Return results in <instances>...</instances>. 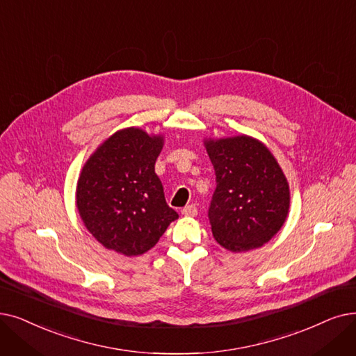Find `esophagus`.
<instances>
[{
	"instance_id": "obj_1",
	"label": "esophagus",
	"mask_w": 356,
	"mask_h": 356,
	"mask_svg": "<svg viewBox=\"0 0 356 356\" xmlns=\"http://www.w3.org/2000/svg\"><path fill=\"white\" fill-rule=\"evenodd\" d=\"M196 213H197L196 205H188L181 209V215H184V216H195Z\"/></svg>"
}]
</instances>
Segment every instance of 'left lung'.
<instances>
[{
    "label": "left lung",
    "instance_id": "8db88e82",
    "mask_svg": "<svg viewBox=\"0 0 356 356\" xmlns=\"http://www.w3.org/2000/svg\"><path fill=\"white\" fill-rule=\"evenodd\" d=\"M216 188L208 211L212 236L241 253L268 243L289 212V184L270 149L249 135L204 140Z\"/></svg>",
    "mask_w": 356,
    "mask_h": 356
}]
</instances>
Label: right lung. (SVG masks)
Segmentation results:
<instances>
[{
  "instance_id": "1",
  "label": "right lung",
  "mask_w": 356,
  "mask_h": 356,
  "mask_svg": "<svg viewBox=\"0 0 356 356\" xmlns=\"http://www.w3.org/2000/svg\"><path fill=\"white\" fill-rule=\"evenodd\" d=\"M163 135L131 127L116 131L91 154L76 181V209L106 249L141 256L179 218L156 175Z\"/></svg>"
}]
</instances>
